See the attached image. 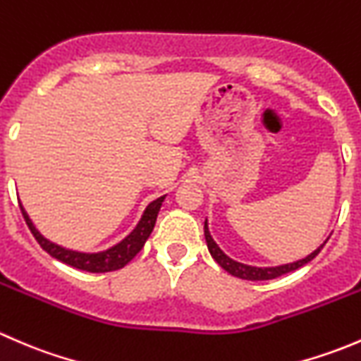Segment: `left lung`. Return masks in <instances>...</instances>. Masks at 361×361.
Instances as JSON below:
<instances>
[{"instance_id": "obj_1", "label": "left lung", "mask_w": 361, "mask_h": 361, "mask_svg": "<svg viewBox=\"0 0 361 361\" xmlns=\"http://www.w3.org/2000/svg\"><path fill=\"white\" fill-rule=\"evenodd\" d=\"M204 238H206L207 250H209L211 257L216 260V264L220 265L221 269H225L228 274L235 276V278L248 279V281H265V279H274L283 274H288V272L292 271H297V269L302 267V265L309 264V262H311L312 258L322 251L323 246L326 245V241H329V239H326V241L323 243L322 246H318V248L312 251L311 255H307V257L300 258V260L297 262H292V264L276 265V267H253V265H246V264H241V262L232 260L231 257H227V255L220 250V246H218L216 243H214V239L211 238L209 228H207V220L204 221Z\"/></svg>"}]
</instances>
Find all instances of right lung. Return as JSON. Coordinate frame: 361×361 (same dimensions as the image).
Segmentation results:
<instances>
[{"mask_svg":"<svg viewBox=\"0 0 361 361\" xmlns=\"http://www.w3.org/2000/svg\"><path fill=\"white\" fill-rule=\"evenodd\" d=\"M164 199H166V195H162V197L155 199V201L148 204L147 209L143 211V216H141V220L137 221V225L134 227V231L130 232L129 235H126L122 241L116 243V245L111 246V248L104 251H97V253L73 251V250L63 248V246L56 245V243L49 241V239L43 238V235L38 232V228L35 227V224L31 221L29 214L25 213L23 204L19 202V206H20V211H23L25 224H27L29 231H31V234L35 235L38 245L42 246L50 257L57 258V260H61L63 264L71 265V267L80 269V271L110 272V271H118V269H122L123 265L129 264V262L140 253V250L143 248L147 239L150 238L152 231H154L155 221H157V214L160 211V206H162Z\"/></svg>","mask_w":361,"mask_h":361,"instance_id":"obj_1","label":"right lung"}]
</instances>
